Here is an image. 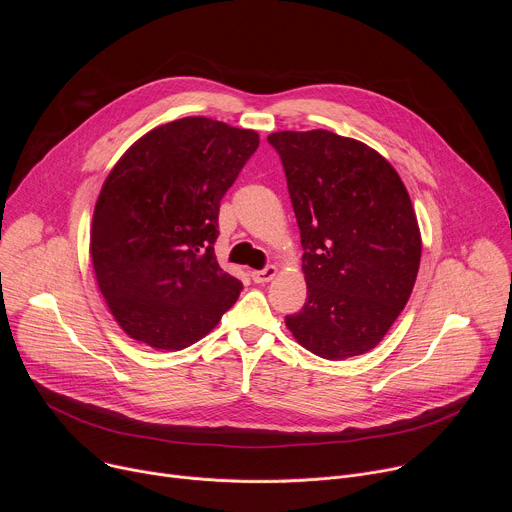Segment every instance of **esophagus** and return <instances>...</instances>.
<instances>
[{
    "mask_svg": "<svg viewBox=\"0 0 512 512\" xmlns=\"http://www.w3.org/2000/svg\"><path fill=\"white\" fill-rule=\"evenodd\" d=\"M275 275H277V267H275V265H269V267L259 269V271H251V279H253L255 283H267V281H271Z\"/></svg>",
    "mask_w": 512,
    "mask_h": 512,
    "instance_id": "esophagus-1",
    "label": "esophagus"
}]
</instances>
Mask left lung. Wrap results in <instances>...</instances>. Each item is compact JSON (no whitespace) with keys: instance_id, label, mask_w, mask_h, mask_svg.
Listing matches in <instances>:
<instances>
[{"instance_id":"8db88e82","label":"left lung","mask_w":512,"mask_h":512,"mask_svg":"<svg viewBox=\"0 0 512 512\" xmlns=\"http://www.w3.org/2000/svg\"><path fill=\"white\" fill-rule=\"evenodd\" d=\"M277 150L302 233L308 298L285 316L316 356L373 350L405 308L421 259L417 216L395 168L367 143L326 129L277 131Z\"/></svg>"}]
</instances>
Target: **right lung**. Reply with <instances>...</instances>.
Listing matches in <instances>:
<instances>
[{
    "mask_svg": "<svg viewBox=\"0 0 512 512\" xmlns=\"http://www.w3.org/2000/svg\"><path fill=\"white\" fill-rule=\"evenodd\" d=\"M259 133L184 117L139 137L109 172L93 212L91 259L123 332L156 350L204 338L243 283L214 255L218 208Z\"/></svg>",
    "mask_w": 512,
    "mask_h": 512,
    "instance_id": "right-lung-1",
    "label": "right lung"
}]
</instances>
